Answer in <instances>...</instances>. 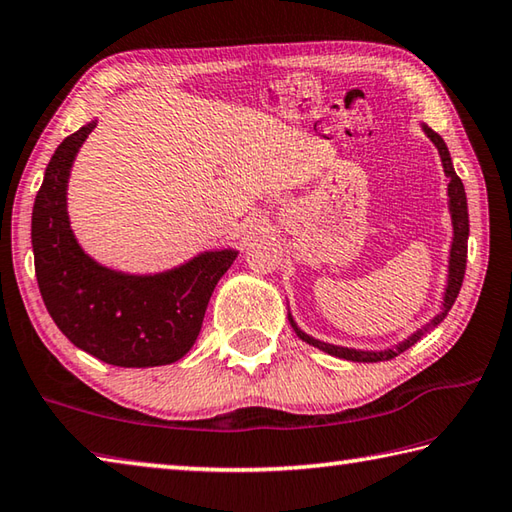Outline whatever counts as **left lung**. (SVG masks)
<instances>
[{
    "mask_svg": "<svg viewBox=\"0 0 512 512\" xmlns=\"http://www.w3.org/2000/svg\"><path fill=\"white\" fill-rule=\"evenodd\" d=\"M427 137L434 141V146L441 152V159H443V168H445V175L450 179V186H447V195H450V211H452V222H454V242H452V254H450V283H447V292H445V310L438 315L432 326L441 324L443 317L447 315V310L454 306L456 297H459L461 292V285H463V276H465V261H468V233H470V222H468V200H465V188L461 177L454 173L452 168V159H450V152H447L445 141L438 137L434 130L425 128ZM292 328L297 330V335L303 339V342H308L312 346L321 348V351H326L328 355H335V357H342V360H351V362H382V360H393V357H398L400 353H405L409 346H414L420 335H423V330H418L416 335H411L405 344H400L398 348H393V351H384V353H364V351H351V348H342V346H330L324 342H317V339L308 337L306 333H301L297 328V324L290 319Z\"/></svg>",
    "mask_w": 512,
    "mask_h": 512,
    "instance_id": "obj_1",
    "label": "left lung"
}]
</instances>
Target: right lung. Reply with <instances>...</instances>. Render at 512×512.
Segmentation results:
<instances>
[{"instance_id": "obj_1", "label": "right lung", "mask_w": 512, "mask_h": 512, "mask_svg": "<svg viewBox=\"0 0 512 512\" xmlns=\"http://www.w3.org/2000/svg\"><path fill=\"white\" fill-rule=\"evenodd\" d=\"M96 123L60 143L35 195L31 238L35 276L51 319L71 344L125 369L173 364L200 335L220 276L236 251H211L157 276H125L83 254L67 218V179Z\"/></svg>"}]
</instances>
